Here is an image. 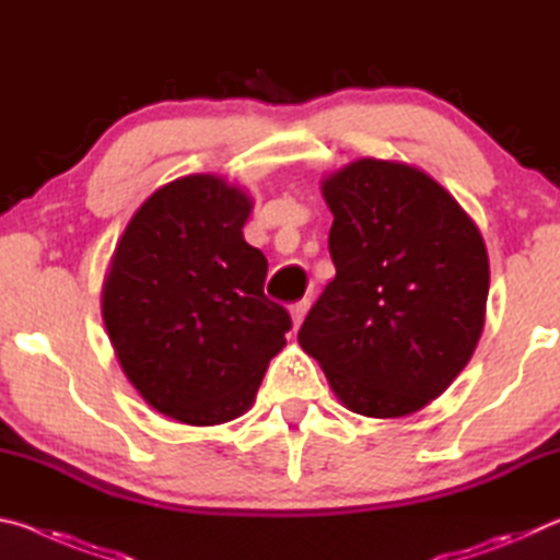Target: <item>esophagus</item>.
Here are the masks:
<instances>
[{"label":"esophagus","instance_id":"1","mask_svg":"<svg viewBox=\"0 0 560 560\" xmlns=\"http://www.w3.org/2000/svg\"><path fill=\"white\" fill-rule=\"evenodd\" d=\"M308 306H311V301H308V299H303V301H296V303H293V306L289 308V311H291L293 328H299V326L303 324V318H306V311H308Z\"/></svg>","mask_w":560,"mask_h":560}]
</instances>
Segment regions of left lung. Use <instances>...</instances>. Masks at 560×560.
<instances>
[{"label": "left lung", "mask_w": 560, "mask_h": 560, "mask_svg": "<svg viewBox=\"0 0 560 560\" xmlns=\"http://www.w3.org/2000/svg\"><path fill=\"white\" fill-rule=\"evenodd\" d=\"M336 277L299 330L348 410L402 417L452 385L485 328L489 259L457 200L417 167L363 158L324 179Z\"/></svg>", "instance_id": "obj_1"}]
</instances>
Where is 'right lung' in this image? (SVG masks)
I'll use <instances>...</instances> for the list:
<instances>
[{"label": "right lung", "instance_id": "1", "mask_svg": "<svg viewBox=\"0 0 560 560\" xmlns=\"http://www.w3.org/2000/svg\"><path fill=\"white\" fill-rule=\"evenodd\" d=\"M252 200L217 175L155 189L132 214L103 283L118 363L158 412L222 424L249 410L289 311L267 299V257L246 244Z\"/></svg>", "mask_w": 560, "mask_h": 560}]
</instances>
